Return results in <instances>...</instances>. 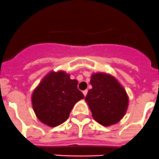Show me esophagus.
Segmentation results:
<instances>
[{
  "mask_svg": "<svg viewBox=\"0 0 159 159\" xmlns=\"http://www.w3.org/2000/svg\"><path fill=\"white\" fill-rule=\"evenodd\" d=\"M83 94H84V96H86L87 94H88V90H84V92H83Z\"/></svg>",
  "mask_w": 159,
  "mask_h": 159,
  "instance_id": "obj_1",
  "label": "esophagus"
}]
</instances>
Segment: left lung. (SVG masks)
I'll return each mask as SVG.
<instances>
[{
	"mask_svg": "<svg viewBox=\"0 0 159 159\" xmlns=\"http://www.w3.org/2000/svg\"><path fill=\"white\" fill-rule=\"evenodd\" d=\"M92 88L88 92V102L94 119L102 126H111L120 121L128 107L127 94L114 76L95 73L91 77Z\"/></svg>",
	"mask_w": 159,
	"mask_h": 159,
	"instance_id": "1",
	"label": "left lung"
}]
</instances>
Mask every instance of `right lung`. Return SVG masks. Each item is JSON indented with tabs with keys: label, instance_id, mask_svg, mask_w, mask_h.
I'll use <instances>...</instances> for the list:
<instances>
[{
	"label": "right lung",
	"instance_id": "obj_1",
	"mask_svg": "<svg viewBox=\"0 0 159 159\" xmlns=\"http://www.w3.org/2000/svg\"><path fill=\"white\" fill-rule=\"evenodd\" d=\"M77 85L78 81L71 80L64 71L49 72L32 95V107L39 120L52 127L65 122L74 105L84 98Z\"/></svg>",
	"mask_w": 159,
	"mask_h": 159
}]
</instances>
